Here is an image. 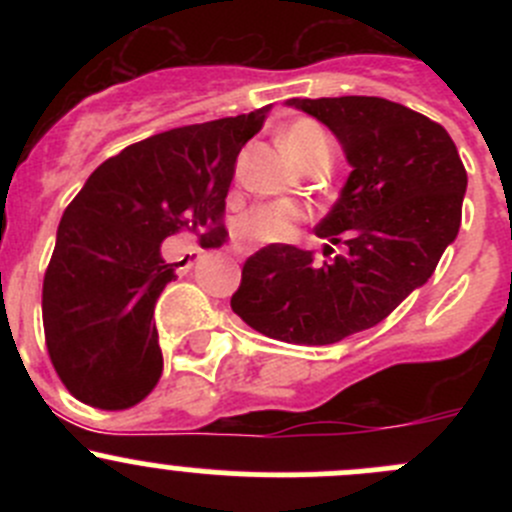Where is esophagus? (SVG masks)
<instances>
[{
  "label": "esophagus",
  "mask_w": 512,
  "mask_h": 512,
  "mask_svg": "<svg viewBox=\"0 0 512 512\" xmlns=\"http://www.w3.org/2000/svg\"><path fill=\"white\" fill-rule=\"evenodd\" d=\"M232 252H235L237 257H245L250 250H247V247H242V245H232Z\"/></svg>",
  "instance_id": "esophagus-1"
}]
</instances>
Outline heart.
<instances>
[{"label": "heart", "mask_w": 512, "mask_h": 512, "mask_svg": "<svg viewBox=\"0 0 512 512\" xmlns=\"http://www.w3.org/2000/svg\"><path fill=\"white\" fill-rule=\"evenodd\" d=\"M282 148L299 165L312 163L319 156H332V146L322 128L314 121H294L282 131ZM304 210L294 203H262L247 210L237 223V232L250 242H282L302 223Z\"/></svg>", "instance_id": "b5f03b06"}]
</instances>
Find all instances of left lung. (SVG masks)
Listing matches in <instances>:
<instances>
[{
	"label": "left lung",
	"instance_id": "left-lung-1",
	"mask_svg": "<svg viewBox=\"0 0 512 512\" xmlns=\"http://www.w3.org/2000/svg\"><path fill=\"white\" fill-rule=\"evenodd\" d=\"M287 106L322 121L352 165L314 227L344 252L317 265L294 245L262 247L247 257L230 307L265 337L324 347L376 327L426 285L458 235L468 175L446 128L401 103L339 96Z\"/></svg>",
	"mask_w": 512,
	"mask_h": 512
}]
</instances>
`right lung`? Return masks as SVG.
I'll use <instances>...</instances> for the list:
<instances>
[{"instance_id":"1","label":"right lung","mask_w":512,"mask_h":512,"mask_svg":"<svg viewBox=\"0 0 512 512\" xmlns=\"http://www.w3.org/2000/svg\"><path fill=\"white\" fill-rule=\"evenodd\" d=\"M267 111L133 143L103 160L64 210L41 314L51 364L71 396L121 411L158 384L163 354L153 309L175 277L160 242L180 230L208 245L223 235L237 153Z\"/></svg>"}]
</instances>
